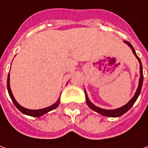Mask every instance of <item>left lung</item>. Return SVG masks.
I'll use <instances>...</instances> for the list:
<instances>
[{
    "label": "left lung",
    "mask_w": 148,
    "mask_h": 148,
    "mask_svg": "<svg viewBox=\"0 0 148 148\" xmlns=\"http://www.w3.org/2000/svg\"><path fill=\"white\" fill-rule=\"evenodd\" d=\"M125 42L130 47V48L132 49L133 53L134 54L136 58L138 60V62H139V64H140V78H139L138 87V89L136 91L134 96L133 97V98L130 100L127 104L125 105V106H121L120 108H117V109L115 110H105L101 109V108H100V107H97V106H96L95 105H93L91 101H90L89 99H88V95H87L86 91H84V92H85V96H86V102H87L88 106H89L90 109H92V110L97 112V113H99V114L102 115L103 116H107V117H120V116H121L122 115H124L125 113H126V112L134 106V102L136 101V100L138 99V96H139V94H140L141 92L142 86H143V66H142V63H141V60L140 59H139V57L137 56V54L135 52L134 48L133 47V46L130 44V42H127V41H125Z\"/></svg>",
    "instance_id": "obj_1"
}]
</instances>
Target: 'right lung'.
<instances>
[{
  "mask_svg": "<svg viewBox=\"0 0 148 148\" xmlns=\"http://www.w3.org/2000/svg\"><path fill=\"white\" fill-rule=\"evenodd\" d=\"M7 89L8 92H9V95L10 97V98L12 100L13 103L14 104V106L18 108V110H20L23 114L27 115H30V116H33V117H40L42 115H43L44 114L47 113L49 111L52 110L56 109L57 106L60 104V99H58V101L54 103L53 105L50 106L48 107H46V108H43V109H39V110H29L26 109L23 106H21L20 105L18 104V102L16 101V100L14 99L13 94H12V92H11V89H10V73L8 74V79H7Z\"/></svg>",
  "mask_w": 148,
  "mask_h": 148,
  "instance_id": "right-lung-1",
  "label": "right lung"
}]
</instances>
